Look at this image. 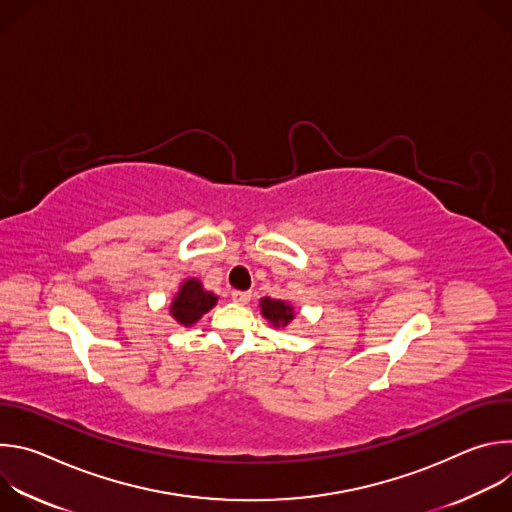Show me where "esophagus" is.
Returning a JSON list of instances; mask_svg holds the SVG:
<instances>
[{"mask_svg": "<svg viewBox=\"0 0 512 512\" xmlns=\"http://www.w3.org/2000/svg\"><path fill=\"white\" fill-rule=\"evenodd\" d=\"M231 298H233V302H237V304L245 306V304H249V300H251V294H249V291H241V289H235V291H231Z\"/></svg>", "mask_w": 512, "mask_h": 512, "instance_id": "esophagus-1", "label": "esophagus"}]
</instances>
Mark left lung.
<instances>
[{"label":"left lung","mask_w":512,"mask_h":512,"mask_svg":"<svg viewBox=\"0 0 512 512\" xmlns=\"http://www.w3.org/2000/svg\"><path fill=\"white\" fill-rule=\"evenodd\" d=\"M261 314L273 324V326H285L291 318H294V310L285 302L263 298L261 300Z\"/></svg>","instance_id":"1"}]
</instances>
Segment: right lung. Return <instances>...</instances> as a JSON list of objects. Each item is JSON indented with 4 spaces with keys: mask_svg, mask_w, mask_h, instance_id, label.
I'll return each instance as SVG.
<instances>
[{
    "mask_svg": "<svg viewBox=\"0 0 512 512\" xmlns=\"http://www.w3.org/2000/svg\"><path fill=\"white\" fill-rule=\"evenodd\" d=\"M216 304V298L210 294V291H204L200 281L188 279L182 283L180 294L172 302V316L184 324L190 326L194 324L202 314H206L212 306Z\"/></svg>",
    "mask_w": 512,
    "mask_h": 512,
    "instance_id": "add662e5",
    "label": "right lung"
}]
</instances>
